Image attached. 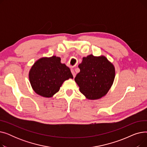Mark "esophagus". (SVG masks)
Masks as SVG:
<instances>
[{"mask_svg":"<svg viewBox=\"0 0 147 147\" xmlns=\"http://www.w3.org/2000/svg\"><path fill=\"white\" fill-rule=\"evenodd\" d=\"M71 73H72L73 77H74V78H75L76 73H75V72H74V69H71Z\"/></svg>","mask_w":147,"mask_h":147,"instance_id":"34e87169","label":"esophagus"}]
</instances>
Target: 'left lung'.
I'll use <instances>...</instances> for the list:
<instances>
[{
  "label": "left lung",
  "mask_w": 147,
  "mask_h": 147,
  "mask_svg": "<svg viewBox=\"0 0 147 147\" xmlns=\"http://www.w3.org/2000/svg\"><path fill=\"white\" fill-rule=\"evenodd\" d=\"M78 67L80 71L74 80L81 93L92 100L105 96L115 78V68L111 62L103 55H89L83 58Z\"/></svg>",
  "instance_id": "8db88e82"
}]
</instances>
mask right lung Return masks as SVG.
I'll use <instances>...</instances> for the list:
<instances>
[{
	"label": "right lung",
	"instance_id": "1",
	"mask_svg": "<svg viewBox=\"0 0 147 147\" xmlns=\"http://www.w3.org/2000/svg\"><path fill=\"white\" fill-rule=\"evenodd\" d=\"M73 76L61 58L56 56L43 57L36 61L29 71V80L36 93L51 98L58 92L64 81Z\"/></svg>",
	"mask_w": 147,
	"mask_h": 147
}]
</instances>
